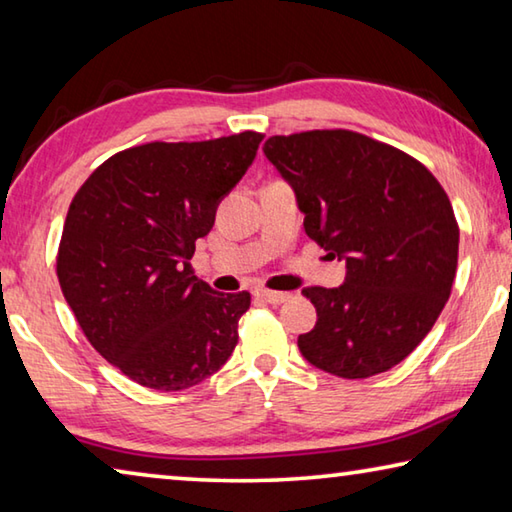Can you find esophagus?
I'll return each mask as SVG.
<instances>
[{
	"label": "esophagus",
	"instance_id": "esophagus-1",
	"mask_svg": "<svg viewBox=\"0 0 512 512\" xmlns=\"http://www.w3.org/2000/svg\"><path fill=\"white\" fill-rule=\"evenodd\" d=\"M255 298L257 300H264L268 305H282V302L289 300V293H282V291H268V289H257L255 291Z\"/></svg>",
	"mask_w": 512,
	"mask_h": 512
}]
</instances>
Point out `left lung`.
<instances>
[{
	"instance_id": "left-lung-1",
	"label": "left lung",
	"mask_w": 512,
	"mask_h": 512,
	"mask_svg": "<svg viewBox=\"0 0 512 512\" xmlns=\"http://www.w3.org/2000/svg\"><path fill=\"white\" fill-rule=\"evenodd\" d=\"M264 153L296 192L307 235L348 266L339 289H302L318 314L298 336L302 357L343 379L391 370L452 293L458 223L443 185L409 153L345 128L273 135Z\"/></svg>"
}]
</instances>
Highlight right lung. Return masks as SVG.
Segmentation results:
<instances>
[{
    "label": "right lung",
    "instance_id": "1",
    "mask_svg": "<svg viewBox=\"0 0 512 512\" xmlns=\"http://www.w3.org/2000/svg\"><path fill=\"white\" fill-rule=\"evenodd\" d=\"M262 133L119 151L72 198L56 273L92 348L155 391L214 375L239 341L250 293L192 275L196 239L255 160Z\"/></svg>",
    "mask_w": 512,
    "mask_h": 512
}]
</instances>
